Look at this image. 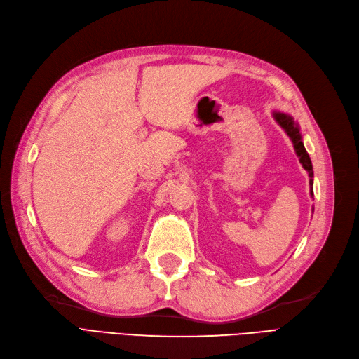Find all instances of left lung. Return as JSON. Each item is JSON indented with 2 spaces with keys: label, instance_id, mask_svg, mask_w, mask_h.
Returning <instances> with one entry per match:
<instances>
[{
  "label": "left lung",
  "instance_id": "1",
  "mask_svg": "<svg viewBox=\"0 0 359 359\" xmlns=\"http://www.w3.org/2000/svg\"><path fill=\"white\" fill-rule=\"evenodd\" d=\"M275 119L279 122L280 127H283L287 134L290 135V139L293 140L294 143V149H296V154L300 158V163H302V166L305 168V170H308L309 177L313 178V164H311V158H309L308 152L304 147L302 143V139H300V134H299V128L297 125L294 123V121L290 118V116L287 114H283V113H275ZM311 184H313V180H311ZM313 193V191H311Z\"/></svg>",
  "mask_w": 359,
  "mask_h": 359
}]
</instances>
